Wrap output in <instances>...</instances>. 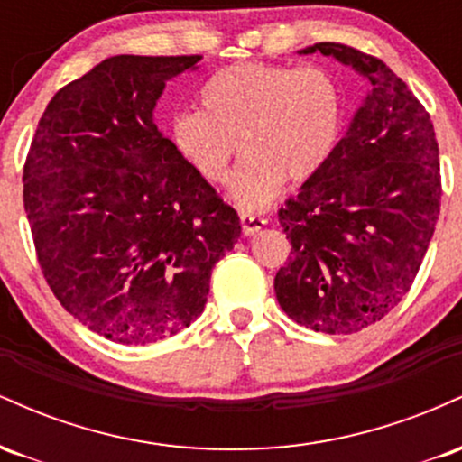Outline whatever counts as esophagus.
<instances>
[{"instance_id":"obj_1","label":"esophagus","mask_w":462,"mask_h":462,"mask_svg":"<svg viewBox=\"0 0 462 462\" xmlns=\"http://www.w3.org/2000/svg\"><path fill=\"white\" fill-rule=\"evenodd\" d=\"M264 224H267V219H264V217H261V215L249 213V210H247V213H245V210L241 213V227H243V235H245V236L256 235L261 227H264Z\"/></svg>"}]
</instances>
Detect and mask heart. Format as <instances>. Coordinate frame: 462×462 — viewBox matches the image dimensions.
<instances>
[{"instance_id": "b5f03b06", "label": "heart", "mask_w": 462, "mask_h": 462, "mask_svg": "<svg viewBox=\"0 0 462 462\" xmlns=\"http://www.w3.org/2000/svg\"><path fill=\"white\" fill-rule=\"evenodd\" d=\"M199 113L171 119V143L184 164L208 184L227 182L236 147L243 167L230 195L243 208H263L284 180L319 176L338 150L347 119L346 91L323 67H226L201 84Z\"/></svg>"}]
</instances>
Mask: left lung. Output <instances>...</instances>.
Here are the masks:
<instances>
[{"label":"left lung","instance_id":"8db88e82","mask_svg":"<svg viewBox=\"0 0 462 462\" xmlns=\"http://www.w3.org/2000/svg\"><path fill=\"white\" fill-rule=\"evenodd\" d=\"M337 58L371 91L326 169L280 208L291 256L275 298L300 326L352 334L400 304L421 267L441 210L430 115L380 58L341 43L300 54Z\"/></svg>","mask_w":462,"mask_h":462}]
</instances>
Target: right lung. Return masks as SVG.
Returning a JSON list of instances; mask_svg holds the SVG:
<instances>
[{
    "label": "right lung",
    "mask_w": 462,
    "mask_h": 462,
    "mask_svg": "<svg viewBox=\"0 0 462 462\" xmlns=\"http://www.w3.org/2000/svg\"><path fill=\"white\" fill-rule=\"evenodd\" d=\"M201 56H113L47 104L23 167L36 256L62 309L147 346L204 310L241 224L153 124L164 82Z\"/></svg>",
    "instance_id": "obj_1"
}]
</instances>
